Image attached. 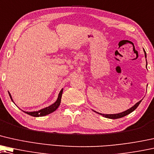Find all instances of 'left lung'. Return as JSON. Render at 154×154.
Listing matches in <instances>:
<instances>
[{"instance_id": "8db88e82", "label": "left lung", "mask_w": 154, "mask_h": 154, "mask_svg": "<svg viewBox=\"0 0 154 154\" xmlns=\"http://www.w3.org/2000/svg\"><path fill=\"white\" fill-rule=\"evenodd\" d=\"M144 55H145V57H146V52L144 51ZM146 63H147V62H146ZM142 100L141 101H140L139 102H137V103H135L134 106L133 107H131V108H129L128 110H127L126 111H124L123 112H120V113H118V114H113V115H104V114H101V113H99L97 112L98 114L99 115H103V117H106V118H109V119H119V118H121V117H123L124 116H126L127 115L130 114L131 112H132L133 111H134L135 109L137 108V106H139V104L141 103Z\"/></svg>"}]
</instances>
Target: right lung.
Returning a JSON list of instances; mask_svg holds the SVG:
<instances>
[{
  "label": "right lung",
  "instance_id": "add662e5",
  "mask_svg": "<svg viewBox=\"0 0 154 154\" xmlns=\"http://www.w3.org/2000/svg\"><path fill=\"white\" fill-rule=\"evenodd\" d=\"M62 91H63V89H62L60 92L59 93V95H58V98H57V101L55 102L54 103L51 105L50 106L48 107H46V108H44V109H42V110H40L39 111H35V112H25V111H23L24 112H26V114H28L29 115H31L32 116V117H42V116H45V115H47L48 114H50V113L54 112L55 110H56L57 108H58L60 104V102H61V98H62ZM9 93V95H10V99H12V101H13V100L12 99V96H11L10 93Z\"/></svg>",
  "mask_w": 154,
  "mask_h": 154
}]
</instances>
